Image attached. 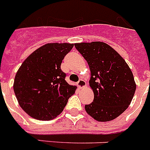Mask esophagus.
<instances>
[{
    "instance_id": "1",
    "label": "esophagus",
    "mask_w": 150,
    "mask_h": 150,
    "mask_svg": "<svg viewBox=\"0 0 150 150\" xmlns=\"http://www.w3.org/2000/svg\"><path fill=\"white\" fill-rule=\"evenodd\" d=\"M77 85L79 88H83L86 86V81H84L83 79H79V81H78Z\"/></svg>"
}]
</instances>
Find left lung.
<instances>
[{
    "label": "left lung",
    "mask_w": 150,
    "mask_h": 150,
    "mask_svg": "<svg viewBox=\"0 0 150 150\" xmlns=\"http://www.w3.org/2000/svg\"><path fill=\"white\" fill-rule=\"evenodd\" d=\"M89 65V86L94 100L85 105L88 115L99 122L112 120L127 109L136 86L132 71L123 58L109 45L94 41L75 44Z\"/></svg>",
    "instance_id": "left-lung-1"
}]
</instances>
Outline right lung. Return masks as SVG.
<instances>
[{"mask_svg":"<svg viewBox=\"0 0 150 150\" xmlns=\"http://www.w3.org/2000/svg\"><path fill=\"white\" fill-rule=\"evenodd\" d=\"M74 45L50 43L24 60L15 75L14 91L23 110L32 118L51 120L60 114L76 86L66 81L61 69L64 56Z\"/></svg>","mask_w":150,"mask_h":150,"instance_id":"add662e5","label":"right lung"}]
</instances>
